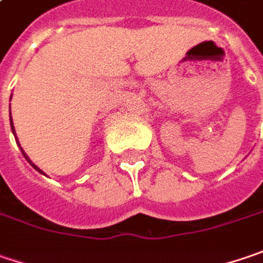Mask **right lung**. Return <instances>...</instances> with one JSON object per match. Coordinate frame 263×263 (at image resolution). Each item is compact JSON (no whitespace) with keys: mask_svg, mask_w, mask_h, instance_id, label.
I'll return each instance as SVG.
<instances>
[{"mask_svg":"<svg viewBox=\"0 0 263 263\" xmlns=\"http://www.w3.org/2000/svg\"><path fill=\"white\" fill-rule=\"evenodd\" d=\"M10 124H11V132H13V135H14V138H16V130H14V125H13V120H11V112H10ZM16 142H17V145H19V148H20V151H22V154H23V157H25V160H26V161H28V163H29V164L32 165L33 168H35V170H36V172H40V173H41V175H44V176H46V173H44V172H43V170H41V168H40V167H38V165H35L32 163V160H31V158H29V157H28V155H26V152L23 151V148H22V146H20V143H19V140H17V138H16Z\"/></svg>","mask_w":263,"mask_h":263,"instance_id":"right-lung-1","label":"right lung"}]
</instances>
